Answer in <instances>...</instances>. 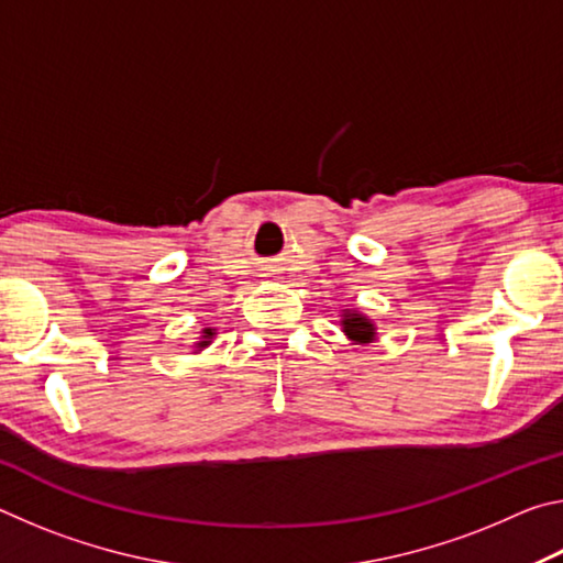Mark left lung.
Wrapping results in <instances>:
<instances>
[{"instance_id":"left-lung-1","label":"left lung","mask_w":563,"mask_h":563,"mask_svg":"<svg viewBox=\"0 0 563 563\" xmlns=\"http://www.w3.org/2000/svg\"><path fill=\"white\" fill-rule=\"evenodd\" d=\"M340 328L352 345H369L377 340V325L357 308H345L340 316Z\"/></svg>"}]
</instances>
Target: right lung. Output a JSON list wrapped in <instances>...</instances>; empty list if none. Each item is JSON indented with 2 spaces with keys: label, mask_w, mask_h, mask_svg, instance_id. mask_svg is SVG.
<instances>
[{
  "label": "right lung",
  "mask_w": 563,
  "mask_h": 563,
  "mask_svg": "<svg viewBox=\"0 0 563 563\" xmlns=\"http://www.w3.org/2000/svg\"><path fill=\"white\" fill-rule=\"evenodd\" d=\"M213 338H216V330H213V328H203V330H201V338H198V340L194 342V352L206 350V347L213 342Z\"/></svg>",
  "instance_id": "obj_1"
}]
</instances>
